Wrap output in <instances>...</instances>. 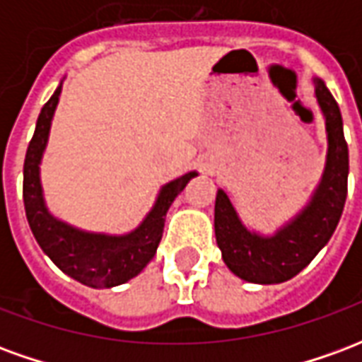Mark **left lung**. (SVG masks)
<instances>
[{
    "instance_id": "obj_1",
    "label": "left lung",
    "mask_w": 362,
    "mask_h": 362,
    "mask_svg": "<svg viewBox=\"0 0 362 362\" xmlns=\"http://www.w3.org/2000/svg\"><path fill=\"white\" fill-rule=\"evenodd\" d=\"M316 98L327 132V157L322 182L310 204L273 236L244 227L228 196L219 189L215 199V238L230 272L250 283H283L316 258L334 235L347 197L349 149L343 135L339 106L324 81L314 79Z\"/></svg>"
}]
</instances>
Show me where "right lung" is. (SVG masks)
Here are the masks:
<instances>
[{
	"instance_id": "add662e5",
	"label": "right lung",
	"mask_w": 362,
	"mask_h": 362,
	"mask_svg": "<svg viewBox=\"0 0 362 362\" xmlns=\"http://www.w3.org/2000/svg\"><path fill=\"white\" fill-rule=\"evenodd\" d=\"M59 93H62V85L42 106L40 116L36 119L35 135L28 143L25 168H23V199H25L27 221L36 243L40 244L44 254L62 272L89 287H116L135 277L153 259L158 243L163 238L168 207L174 202V197L186 188V184L197 176V173L184 174L170 184H166L158 194L155 207L151 209L141 225L129 235L108 236L83 233L79 228L69 227L56 217H52L44 205L38 165L48 141L52 116L58 106Z\"/></svg>"
}]
</instances>
